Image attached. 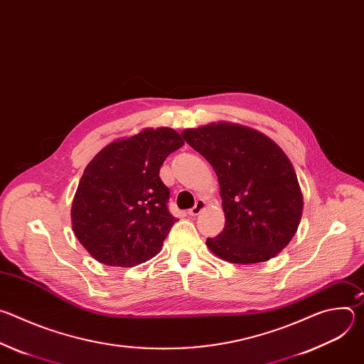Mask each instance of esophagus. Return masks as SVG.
<instances>
[{"instance_id": "1", "label": "esophagus", "mask_w": 364, "mask_h": 364, "mask_svg": "<svg viewBox=\"0 0 364 364\" xmlns=\"http://www.w3.org/2000/svg\"><path fill=\"white\" fill-rule=\"evenodd\" d=\"M204 207H205V200L198 198V200L196 201L194 207H191V209L188 210V215H190V216H197V215L204 209Z\"/></svg>"}]
</instances>
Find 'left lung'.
<instances>
[{
    "mask_svg": "<svg viewBox=\"0 0 364 364\" xmlns=\"http://www.w3.org/2000/svg\"><path fill=\"white\" fill-rule=\"evenodd\" d=\"M210 163L226 225L207 246L232 264H257L277 256L294 237L302 216V193L285 152L267 135L219 122L181 132Z\"/></svg>",
    "mask_w": 364,
    "mask_h": 364,
    "instance_id": "left-lung-1",
    "label": "left lung"
}]
</instances>
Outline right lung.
Here are the masks:
<instances>
[{
	"label": "right lung",
	"mask_w": 364,
	"mask_h": 364,
	"mask_svg": "<svg viewBox=\"0 0 364 364\" xmlns=\"http://www.w3.org/2000/svg\"><path fill=\"white\" fill-rule=\"evenodd\" d=\"M184 141L171 128L144 129L100 149L79 181L72 226L100 264L135 267L161 250L178 220L168 212L170 190L160 168Z\"/></svg>",
	"instance_id": "1"
}]
</instances>
